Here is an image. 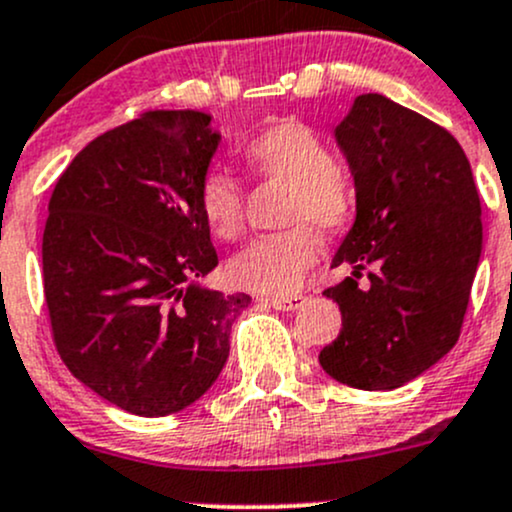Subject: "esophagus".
<instances>
[{
	"label": "esophagus",
	"mask_w": 512,
	"mask_h": 512,
	"mask_svg": "<svg viewBox=\"0 0 512 512\" xmlns=\"http://www.w3.org/2000/svg\"><path fill=\"white\" fill-rule=\"evenodd\" d=\"M303 296H274V299H262L265 306L277 308V311H296V308L303 306Z\"/></svg>",
	"instance_id": "1"
}]
</instances>
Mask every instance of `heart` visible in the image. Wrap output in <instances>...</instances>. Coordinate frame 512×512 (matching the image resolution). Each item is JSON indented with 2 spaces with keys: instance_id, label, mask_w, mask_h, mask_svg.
<instances>
[{
  "instance_id": "1",
  "label": "heart",
  "mask_w": 512,
  "mask_h": 512,
  "mask_svg": "<svg viewBox=\"0 0 512 512\" xmlns=\"http://www.w3.org/2000/svg\"><path fill=\"white\" fill-rule=\"evenodd\" d=\"M257 177L291 187L286 221H311L335 230L350 218L352 189L335 170V157L320 136L299 121H282L257 133L243 150ZM199 209L211 233L235 240L243 230V184L233 174L213 170L201 179ZM320 243L311 228L260 238L228 262V282L262 296H289L316 265Z\"/></svg>"
}]
</instances>
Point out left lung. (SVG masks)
I'll list each match as a JSON object with an SVG mask.
<instances>
[{
  "mask_svg": "<svg viewBox=\"0 0 512 512\" xmlns=\"http://www.w3.org/2000/svg\"><path fill=\"white\" fill-rule=\"evenodd\" d=\"M333 136L355 179V223L333 267L352 274L323 291L342 330L318 362L352 389L391 391L459 338L484 240L479 192L452 133L384 94H359Z\"/></svg>",
  "mask_w": 512,
  "mask_h": 512,
  "instance_id": "left-lung-1",
  "label": "left lung"
}]
</instances>
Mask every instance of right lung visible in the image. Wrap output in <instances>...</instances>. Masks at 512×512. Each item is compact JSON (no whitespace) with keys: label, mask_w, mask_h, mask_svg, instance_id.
<instances>
[{"label":"right lung","mask_w":512,"mask_h":512,"mask_svg":"<svg viewBox=\"0 0 512 512\" xmlns=\"http://www.w3.org/2000/svg\"><path fill=\"white\" fill-rule=\"evenodd\" d=\"M211 114L148 111L106 131L60 174L43 230L55 347L121 411L160 418L211 389L247 294L201 279L218 265L199 209L221 145Z\"/></svg>","instance_id":"obj_1"}]
</instances>
